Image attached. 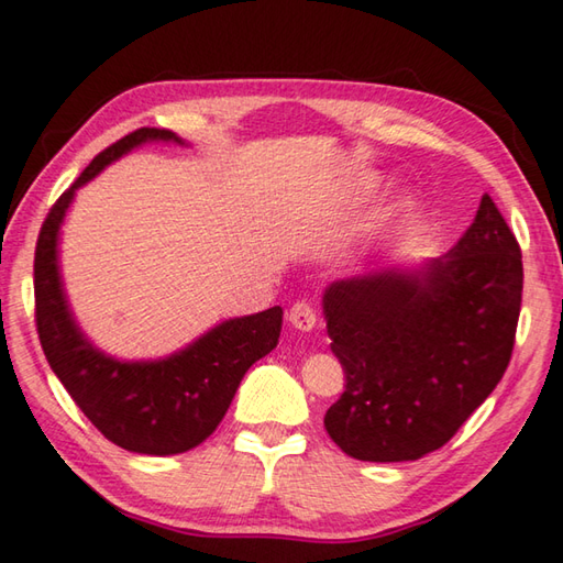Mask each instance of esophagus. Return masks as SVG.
<instances>
[{
  "label": "esophagus",
  "mask_w": 563,
  "mask_h": 563,
  "mask_svg": "<svg viewBox=\"0 0 563 563\" xmlns=\"http://www.w3.org/2000/svg\"><path fill=\"white\" fill-rule=\"evenodd\" d=\"M288 319L295 329H300V332H312L317 324V312L310 302H297L290 307Z\"/></svg>",
  "instance_id": "esophagus-1"
}]
</instances>
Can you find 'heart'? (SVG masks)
<instances>
[{"label":"heart","instance_id":"heart-1","mask_svg":"<svg viewBox=\"0 0 563 563\" xmlns=\"http://www.w3.org/2000/svg\"><path fill=\"white\" fill-rule=\"evenodd\" d=\"M402 209H405V205H400V212H402Z\"/></svg>","mask_w":563,"mask_h":563}]
</instances>
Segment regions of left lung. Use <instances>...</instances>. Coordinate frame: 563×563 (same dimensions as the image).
<instances>
[{"mask_svg":"<svg viewBox=\"0 0 563 563\" xmlns=\"http://www.w3.org/2000/svg\"><path fill=\"white\" fill-rule=\"evenodd\" d=\"M520 305V244L488 195L444 256L327 285V332L346 376L324 415L334 444L376 464L444 446L508 368Z\"/></svg>","mask_w":563,"mask_h":563,"instance_id":"8db88e82","label":"left lung"}]
</instances>
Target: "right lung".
<instances>
[{
    "label": "right lung",
    "mask_w": 563,
    "mask_h": 563,
    "mask_svg": "<svg viewBox=\"0 0 563 563\" xmlns=\"http://www.w3.org/2000/svg\"><path fill=\"white\" fill-rule=\"evenodd\" d=\"M187 143L168 129H139L87 165L41 227L33 292L43 354L77 407L117 446L148 456L190 451L222 422L246 371L278 346L283 310L224 319L170 356L124 361L104 354L77 324L60 275V227L82 185L143 143Z\"/></svg>",
    "instance_id": "add662e5"
}]
</instances>
